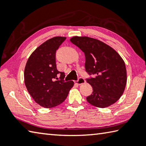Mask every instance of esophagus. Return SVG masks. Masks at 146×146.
<instances>
[{
    "mask_svg": "<svg viewBox=\"0 0 146 146\" xmlns=\"http://www.w3.org/2000/svg\"><path fill=\"white\" fill-rule=\"evenodd\" d=\"M85 82H86V81H85L84 78H82V77H79L77 80L75 81V83L76 84H78V85H81V84H82L85 83Z\"/></svg>",
    "mask_w": 146,
    "mask_h": 146,
    "instance_id": "obj_1",
    "label": "esophagus"
}]
</instances>
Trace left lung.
Listing matches in <instances>:
<instances>
[{"instance_id": "1", "label": "left lung", "mask_w": 146, "mask_h": 146, "mask_svg": "<svg viewBox=\"0 0 146 146\" xmlns=\"http://www.w3.org/2000/svg\"><path fill=\"white\" fill-rule=\"evenodd\" d=\"M70 41L85 54L86 71L94 77L86 78L93 93L86 97L95 107L104 108L113 104L124 91L126 68L122 57L115 49L97 39L73 36Z\"/></svg>"}]
</instances>
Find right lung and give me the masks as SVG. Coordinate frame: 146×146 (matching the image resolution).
I'll list each match as a JSON object with an SVG mask.
<instances>
[{"label": "right lung", "mask_w": 146, "mask_h": 146, "mask_svg": "<svg viewBox=\"0 0 146 146\" xmlns=\"http://www.w3.org/2000/svg\"><path fill=\"white\" fill-rule=\"evenodd\" d=\"M66 39L64 36L49 39L27 61L24 73L26 87L34 100L44 108H53L62 103L74 85L71 80L65 82V74L56 69V51ZM58 74L60 80H58Z\"/></svg>", "instance_id": "obj_1"}]
</instances>
